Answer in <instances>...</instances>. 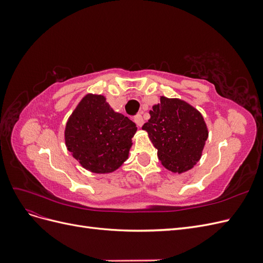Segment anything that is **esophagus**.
Segmentation results:
<instances>
[{
	"mask_svg": "<svg viewBox=\"0 0 263 263\" xmlns=\"http://www.w3.org/2000/svg\"><path fill=\"white\" fill-rule=\"evenodd\" d=\"M134 122L137 125V127H141L142 125H144V118H142V116L140 114H138L134 117Z\"/></svg>",
	"mask_w": 263,
	"mask_h": 263,
	"instance_id": "1",
	"label": "esophagus"
}]
</instances>
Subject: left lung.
<instances>
[{
	"label": "left lung",
	"mask_w": 263,
	"mask_h": 263,
	"mask_svg": "<svg viewBox=\"0 0 263 263\" xmlns=\"http://www.w3.org/2000/svg\"><path fill=\"white\" fill-rule=\"evenodd\" d=\"M142 126L168 170L182 173L200 160L209 133L204 118L193 106L178 99L161 97Z\"/></svg>",
	"instance_id": "left-lung-1"
}]
</instances>
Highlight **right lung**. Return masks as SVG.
Returning <instances> with one entry per match:
<instances>
[{
    "label": "right lung",
    "mask_w": 263,
    "mask_h": 263,
    "mask_svg": "<svg viewBox=\"0 0 263 263\" xmlns=\"http://www.w3.org/2000/svg\"><path fill=\"white\" fill-rule=\"evenodd\" d=\"M136 130L135 123L114 112L104 97L87 94L67 123L66 145L83 168L108 173L126 161Z\"/></svg>",
    "instance_id": "1"
}]
</instances>
